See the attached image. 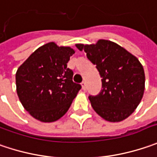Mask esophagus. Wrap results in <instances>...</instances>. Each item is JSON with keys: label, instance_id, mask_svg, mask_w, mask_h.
Wrapping results in <instances>:
<instances>
[{"label": "esophagus", "instance_id": "34e87169", "mask_svg": "<svg viewBox=\"0 0 157 157\" xmlns=\"http://www.w3.org/2000/svg\"><path fill=\"white\" fill-rule=\"evenodd\" d=\"M82 90H86V82H85V81H83V82H82Z\"/></svg>", "mask_w": 157, "mask_h": 157}]
</instances>
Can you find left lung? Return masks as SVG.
I'll return each instance as SVG.
<instances>
[{"label":"left lung","mask_w":157,"mask_h":157,"mask_svg":"<svg viewBox=\"0 0 157 157\" xmlns=\"http://www.w3.org/2000/svg\"><path fill=\"white\" fill-rule=\"evenodd\" d=\"M84 50L102 77V90L89 96L94 111L103 119L119 122L134 112L143 97L145 74L139 59L126 49L109 40L96 44H76Z\"/></svg>","instance_id":"8db88e82"}]
</instances>
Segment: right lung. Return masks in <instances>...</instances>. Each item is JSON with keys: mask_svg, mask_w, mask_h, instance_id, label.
<instances>
[{"mask_svg": "<svg viewBox=\"0 0 157 157\" xmlns=\"http://www.w3.org/2000/svg\"><path fill=\"white\" fill-rule=\"evenodd\" d=\"M75 51L53 42L38 48L16 74L17 92L24 109L42 122L60 119L81 90L67 62Z\"/></svg>", "mask_w": 157, "mask_h": 157, "instance_id": "add662e5", "label": "right lung"}]
</instances>
